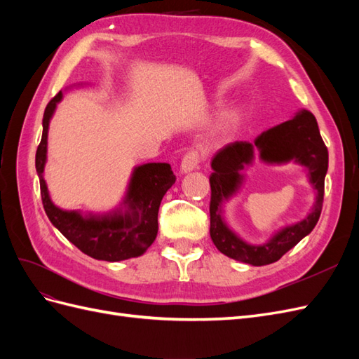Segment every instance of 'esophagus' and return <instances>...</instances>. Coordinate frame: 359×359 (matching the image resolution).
Instances as JSON below:
<instances>
[{
    "instance_id": "obj_1",
    "label": "esophagus",
    "mask_w": 359,
    "mask_h": 359,
    "mask_svg": "<svg viewBox=\"0 0 359 359\" xmlns=\"http://www.w3.org/2000/svg\"><path fill=\"white\" fill-rule=\"evenodd\" d=\"M198 163H199V156H198V153H189V154H186L184 156V158L181 160V165H180V172L182 173H190V172H193L194 169L198 168Z\"/></svg>"
}]
</instances>
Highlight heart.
<instances>
[{
  "label": "heart",
  "mask_w": 359,
  "mask_h": 359,
  "mask_svg": "<svg viewBox=\"0 0 359 359\" xmlns=\"http://www.w3.org/2000/svg\"><path fill=\"white\" fill-rule=\"evenodd\" d=\"M238 123H240V112L238 111L224 112L220 116H217L210 124V127L206 128L205 137L208 139L210 142L220 144L235 133Z\"/></svg>",
  "instance_id": "1"
}]
</instances>
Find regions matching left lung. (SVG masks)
<instances>
[{"label": "left lung", "instance_id": "1", "mask_svg": "<svg viewBox=\"0 0 359 359\" xmlns=\"http://www.w3.org/2000/svg\"><path fill=\"white\" fill-rule=\"evenodd\" d=\"M257 154L270 165L295 162L306 169L315 203L302 221L280 228L262 245L244 242L224 220V205L241 191L245 170ZM211 227L214 245L227 257L262 266L269 265L295 247L316 226L323 202L325 175L328 172V149L320 137L318 121L307 109H299L287 121L266 128L253 144L233 142L217 151L211 160Z\"/></svg>", "mask_w": 359, "mask_h": 359}]
</instances>
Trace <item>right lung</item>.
Instances as JSON below:
<instances>
[{
    "label": "right lung",
    "mask_w": 359,
    "mask_h": 359,
    "mask_svg": "<svg viewBox=\"0 0 359 359\" xmlns=\"http://www.w3.org/2000/svg\"><path fill=\"white\" fill-rule=\"evenodd\" d=\"M82 85L85 83L72 86ZM61 100L62 91L46 106L43 115V135L36 153V170L40 180L41 201L46 215L72 244L94 259L119 262V260L142 256L156 241L160 202L175 184V175L170 165L144 163L135 166L123 201L111 211L82 212L81 210L60 208L50 199L43 173L48 161L49 124Z\"/></svg>",
    "instance_id": "obj_1"
}]
</instances>
